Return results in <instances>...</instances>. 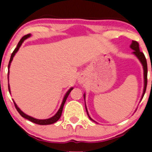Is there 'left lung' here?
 Returning <instances> with one entry per match:
<instances>
[{"instance_id":"obj_1","label":"left lung","mask_w":152,"mask_h":152,"mask_svg":"<svg viewBox=\"0 0 152 152\" xmlns=\"http://www.w3.org/2000/svg\"><path fill=\"white\" fill-rule=\"evenodd\" d=\"M132 49L134 50L133 53L134 54H135L137 56V57L138 58L139 60L141 62L142 66H143V70H144V90H143V93H142V97H143L144 94L145 93V90H146V87H147V73H148V68H147V62H146V59L145 57V55L144 53H142L140 50V47H139V43L137 42V41H132V43L130 45ZM84 97H85V95H84ZM86 107V106H85ZM86 110H87V108H86ZM88 115V113H87ZM89 116V115H88ZM89 118H90V120L93 121L91 118L89 116Z\"/></svg>"}]
</instances>
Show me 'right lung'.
I'll use <instances>...</instances> for the list:
<instances>
[{
    "label": "right lung",
    "instance_id": "1",
    "mask_svg": "<svg viewBox=\"0 0 152 152\" xmlns=\"http://www.w3.org/2000/svg\"><path fill=\"white\" fill-rule=\"evenodd\" d=\"M30 36H31V34H26V35H25V36H23V37L21 38V39H20V40L19 41V42H18V45H17V47L15 48V50H14V51L12 52V55H11L10 60V62H9L8 68H10V63H11V62H12V59H13V57H14V56H15V53H16V52L18 51V49H19V48L20 47V45H22L23 42V41L25 40V39H26V38L29 37H30ZM8 87H9V91L10 92V85H8ZM72 90H73V88H70V90H69L67 92V93H66V94H65V97H64V99H63V101H62V104H61V107H60V108H59V110H58V112H57V113H56V115H53V117H51V118H48V119H45V120H39V119L34 118L31 117V116H28V115H27L26 114H25V113H23L22 111H21L20 110V109H19V107H18V106H17V104H15V102H14V104H15V108H16V110H18V113H20V115L22 116V117L25 118L26 119H28V120L30 121L33 122V123H34V124H39V125H48V124H52L55 123V122H56V121H57L58 120H59V118H60V117H61V115H62V110H63V107H64V104H65V102H66L67 96H69V94H70V91H71Z\"/></svg>",
    "mask_w": 152,
    "mask_h": 152
}]
</instances>
